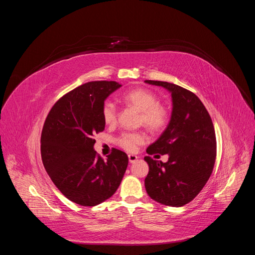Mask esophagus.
<instances>
[{
	"instance_id": "34e87169",
	"label": "esophagus",
	"mask_w": 255,
	"mask_h": 255,
	"mask_svg": "<svg viewBox=\"0 0 255 255\" xmlns=\"http://www.w3.org/2000/svg\"><path fill=\"white\" fill-rule=\"evenodd\" d=\"M137 159H138L137 155H134V154H128V161H129V163H135Z\"/></svg>"
}]
</instances>
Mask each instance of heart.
Instances as JSON below:
<instances>
[{"mask_svg":"<svg viewBox=\"0 0 255 255\" xmlns=\"http://www.w3.org/2000/svg\"><path fill=\"white\" fill-rule=\"evenodd\" d=\"M123 101L134 106L141 112L140 121L152 132H159L168 122V111L159 103L158 97L146 88H134L128 90L122 96ZM118 110L116 104L107 100L102 105V118L107 126H114L117 122ZM146 139L142 132H123L118 138L117 143L122 149L133 152L138 145L144 143Z\"/></svg>","mask_w":255,"mask_h":255,"instance_id":"1","label":"heart"}]
</instances>
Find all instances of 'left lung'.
<instances>
[{
    "instance_id": "1",
    "label": "left lung",
    "mask_w": 255,
    "mask_h": 255,
    "mask_svg": "<svg viewBox=\"0 0 255 255\" xmlns=\"http://www.w3.org/2000/svg\"><path fill=\"white\" fill-rule=\"evenodd\" d=\"M145 83L168 89L172 97L170 122L158 139L146 148L149 155L168 154L169 159L163 163L144 156L149 165L145 190L156 202L183 206L198 196L213 172L217 154L213 121L194 92L168 82Z\"/></svg>"
}]
</instances>
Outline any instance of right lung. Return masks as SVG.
Segmentation results:
<instances>
[{
    "label": "right lung",
    "mask_w": 255,
    "mask_h": 255,
    "mask_svg": "<svg viewBox=\"0 0 255 255\" xmlns=\"http://www.w3.org/2000/svg\"><path fill=\"white\" fill-rule=\"evenodd\" d=\"M121 87L95 81L67 92L53 105L41 132V158L52 182L70 201L95 206L111 198L122 181L128 157L113 148L104 160L94 150V136L103 132L102 105Z\"/></svg>",
    "instance_id": "obj_1"
}]
</instances>
